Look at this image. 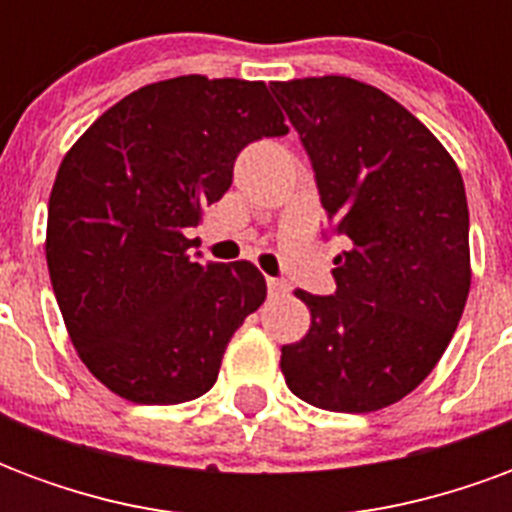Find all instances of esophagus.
Here are the masks:
<instances>
[{
    "instance_id": "esophagus-1",
    "label": "esophagus",
    "mask_w": 512,
    "mask_h": 512,
    "mask_svg": "<svg viewBox=\"0 0 512 512\" xmlns=\"http://www.w3.org/2000/svg\"><path fill=\"white\" fill-rule=\"evenodd\" d=\"M290 290V285L288 282H285V279H268V293H271V296H285V293H288Z\"/></svg>"
}]
</instances>
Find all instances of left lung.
<instances>
[{
    "label": "left lung",
    "instance_id": "1",
    "mask_svg": "<svg viewBox=\"0 0 512 512\" xmlns=\"http://www.w3.org/2000/svg\"><path fill=\"white\" fill-rule=\"evenodd\" d=\"M312 161L334 257L332 296L296 290L310 332L282 345V376L310 406L367 414L417 389L458 329L469 208L452 156L378 87L348 76L274 82Z\"/></svg>",
    "mask_w": 512,
    "mask_h": 512
}]
</instances>
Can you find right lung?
<instances>
[{
	"label": "right lung",
	"mask_w": 512,
	"mask_h": 512,
	"mask_svg": "<svg viewBox=\"0 0 512 512\" xmlns=\"http://www.w3.org/2000/svg\"><path fill=\"white\" fill-rule=\"evenodd\" d=\"M288 134L263 82L178 76L117 101L65 153L49 197L46 263L87 370L145 406L205 395L224 348L266 301L249 260L191 257L202 211L249 142Z\"/></svg>",
	"instance_id": "1"
}]
</instances>
